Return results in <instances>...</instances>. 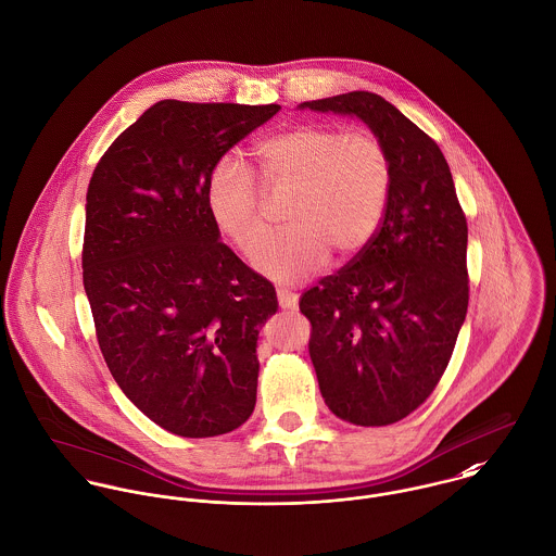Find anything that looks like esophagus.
<instances>
[{
	"mask_svg": "<svg viewBox=\"0 0 556 556\" xmlns=\"http://www.w3.org/2000/svg\"><path fill=\"white\" fill-rule=\"evenodd\" d=\"M276 298H278V306L282 311H295L298 308V295L291 293V291H285V289H278L276 291Z\"/></svg>",
	"mask_w": 556,
	"mask_h": 556,
	"instance_id": "obj_1",
	"label": "esophagus"
}]
</instances>
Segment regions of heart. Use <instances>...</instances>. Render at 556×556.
<instances>
[{
    "label": "heart",
    "mask_w": 556,
    "mask_h": 556,
    "mask_svg": "<svg viewBox=\"0 0 556 556\" xmlns=\"http://www.w3.org/2000/svg\"><path fill=\"white\" fill-rule=\"evenodd\" d=\"M258 179L239 160H218L205 201L216 227L243 254L267 231V197L291 194L287 229L265 239L254 265L276 282H300L329 254L349 261L379 233L392 197V156L372 130L304 122L256 146ZM262 184L258 185L257 181Z\"/></svg>",
    "instance_id": "1"
}]
</instances>
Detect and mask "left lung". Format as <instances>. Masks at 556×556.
<instances>
[{
    "label": "left lung",
    "mask_w": 556,
    "mask_h": 556,
    "mask_svg": "<svg viewBox=\"0 0 556 556\" xmlns=\"http://www.w3.org/2000/svg\"><path fill=\"white\" fill-rule=\"evenodd\" d=\"M302 106L357 115L392 156L379 233L300 300L329 410L355 426L396 424L439 386L469 306L467 218L439 146L372 91Z\"/></svg>",
    "instance_id": "left-lung-1"
}]
</instances>
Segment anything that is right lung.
Masks as SVG:
<instances>
[{
    "mask_svg": "<svg viewBox=\"0 0 556 556\" xmlns=\"http://www.w3.org/2000/svg\"><path fill=\"white\" fill-rule=\"evenodd\" d=\"M280 104L160 100L98 160L83 287L102 357L130 402L188 439L227 434L256 404V338L274 285L220 241L214 164Z\"/></svg>",
    "mask_w": 556,
    "mask_h": 556,
    "instance_id": "1",
    "label": "right lung"
}]
</instances>
